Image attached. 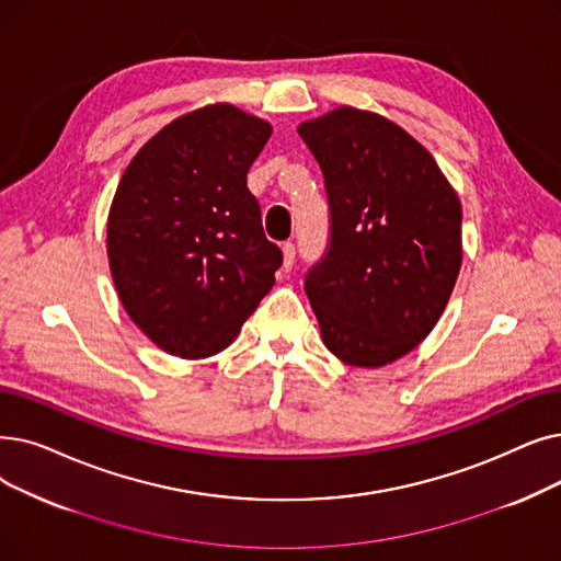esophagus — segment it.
<instances>
[{
	"instance_id": "obj_1",
	"label": "esophagus",
	"mask_w": 561,
	"mask_h": 561,
	"mask_svg": "<svg viewBox=\"0 0 561 561\" xmlns=\"http://www.w3.org/2000/svg\"><path fill=\"white\" fill-rule=\"evenodd\" d=\"M282 254H284V261H282L284 271H290V267H294V261H296V245H294V242H284Z\"/></svg>"
}]
</instances>
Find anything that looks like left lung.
<instances>
[{"instance_id":"obj_1","label":"left lung","mask_w":561,"mask_h":561,"mask_svg":"<svg viewBox=\"0 0 561 561\" xmlns=\"http://www.w3.org/2000/svg\"><path fill=\"white\" fill-rule=\"evenodd\" d=\"M298 135L325 176L332 238L307 275L325 348L380 369L420 346L451 298L460 199L424 146L382 114L341 105Z\"/></svg>"}]
</instances>
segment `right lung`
I'll return each mask as SVG.
<instances>
[{"instance_id":"add662e5","label":"right lung","mask_w":561,"mask_h":561,"mask_svg":"<svg viewBox=\"0 0 561 561\" xmlns=\"http://www.w3.org/2000/svg\"><path fill=\"white\" fill-rule=\"evenodd\" d=\"M271 135L265 118L213 103L158 130L118 181L112 282L133 323L169 355L222 353L275 284L282 252L248 190Z\"/></svg>"}]
</instances>
